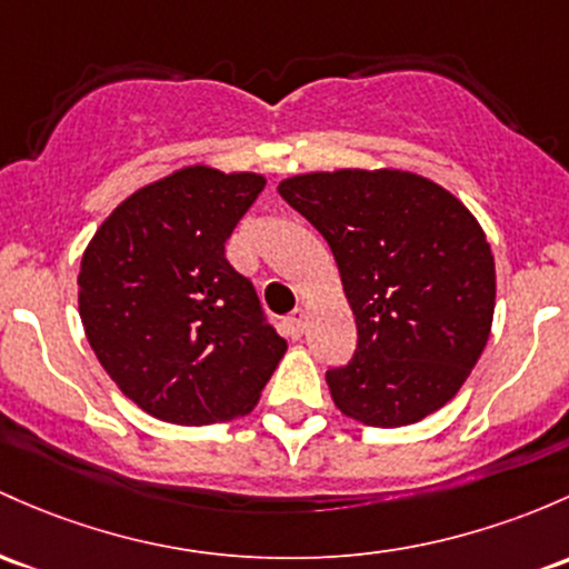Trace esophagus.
<instances>
[{"label":"esophagus","mask_w":569,"mask_h":569,"mask_svg":"<svg viewBox=\"0 0 569 569\" xmlns=\"http://www.w3.org/2000/svg\"><path fill=\"white\" fill-rule=\"evenodd\" d=\"M286 332H289V337H302V332H305V310L302 308H297L295 313L291 316H286Z\"/></svg>","instance_id":"34e87169"}]
</instances>
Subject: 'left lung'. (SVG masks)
<instances>
[{"instance_id": "1", "label": "left lung", "mask_w": 569, "mask_h": 569, "mask_svg": "<svg viewBox=\"0 0 569 569\" xmlns=\"http://www.w3.org/2000/svg\"><path fill=\"white\" fill-rule=\"evenodd\" d=\"M280 197L332 248L356 316L337 408L370 427L416 423L470 376L495 316V256L470 210L413 172L297 174Z\"/></svg>"}]
</instances>
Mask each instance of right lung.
Wrapping results in <instances>:
<instances>
[{"label": "right lung", "instance_id": "right-lung-1", "mask_svg": "<svg viewBox=\"0 0 569 569\" xmlns=\"http://www.w3.org/2000/svg\"><path fill=\"white\" fill-rule=\"evenodd\" d=\"M261 189V174L186 167L118 204L80 261V318L99 365L161 421L248 413L286 351L227 259Z\"/></svg>", "mask_w": 569, "mask_h": 569}]
</instances>
